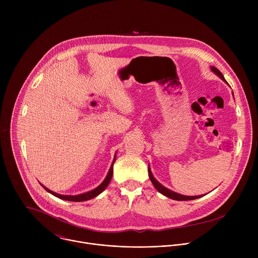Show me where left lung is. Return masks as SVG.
<instances>
[{
  "instance_id": "left-lung-1",
  "label": "left lung",
  "mask_w": 258,
  "mask_h": 258,
  "mask_svg": "<svg viewBox=\"0 0 258 258\" xmlns=\"http://www.w3.org/2000/svg\"><path fill=\"white\" fill-rule=\"evenodd\" d=\"M210 70L214 73V75H216L218 78H220V80H223L225 83H227L226 80H225V78H224V76H223V73L220 72L216 67L210 66ZM148 172H149L150 180H151V182L153 183V186L155 187V189H156L159 193H161L162 195H164V196H166V197H168V198H170V199H173V200H176V201H187V200H194V199H197V198H201V197L203 196V195H199V196H185V195H181V194L175 193V192H173V191H171V190L165 188L164 186H162L161 183L154 177V175H153V173H152V171H151L150 165H149V167H148Z\"/></svg>"
}]
</instances>
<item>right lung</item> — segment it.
<instances>
[{"label":"right lung","mask_w":258,"mask_h":258,"mask_svg":"<svg viewBox=\"0 0 258 258\" xmlns=\"http://www.w3.org/2000/svg\"><path fill=\"white\" fill-rule=\"evenodd\" d=\"M115 159H116V154L114 155V159H113V161H112V164H111V166H110V169H109V171H108L106 177L104 178V180L100 183V185H99L97 188H95V189H93V190H91V191H89V192H86V193H83V194H80V195H61V194H58V193H55V192L49 190L48 188H46L45 186H43L42 183H41V185L43 186V188H44L47 192H49L50 194H52V195H54L55 197H57V198H59V199H62V200L75 201V202H82V201H87V200L93 199V198L97 197L99 194H101V193L107 188V186L109 185L110 180H111V178H112V174H113V164H114V162H115Z\"/></svg>","instance_id":"add662e5"}]
</instances>
